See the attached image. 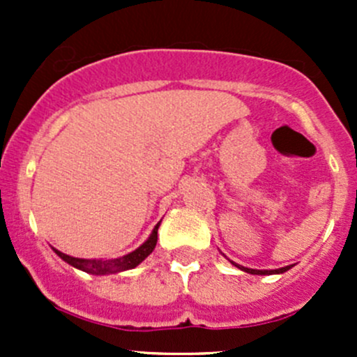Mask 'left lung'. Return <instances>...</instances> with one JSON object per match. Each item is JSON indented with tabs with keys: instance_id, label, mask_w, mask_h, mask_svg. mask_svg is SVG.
I'll list each match as a JSON object with an SVG mask.
<instances>
[{
	"instance_id": "8db88e82",
	"label": "left lung",
	"mask_w": 357,
	"mask_h": 357,
	"mask_svg": "<svg viewBox=\"0 0 357 357\" xmlns=\"http://www.w3.org/2000/svg\"><path fill=\"white\" fill-rule=\"evenodd\" d=\"M229 262H231L233 266H236L238 269H242V271L250 273V275H282V273L289 271V269L291 268V266H285V268H280V269H252V268H245V266L236 264V262H233V261H229Z\"/></svg>"
}]
</instances>
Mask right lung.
<instances>
[{
  "label": "right lung",
  "instance_id": "add662e5",
  "mask_svg": "<svg viewBox=\"0 0 357 357\" xmlns=\"http://www.w3.org/2000/svg\"><path fill=\"white\" fill-rule=\"evenodd\" d=\"M160 222H157L153 231L150 233V236L146 238L145 243H142L136 250L129 252V254L122 255V257L117 259H79V257H72V255L63 254V252L55 250V254L59 255L60 259L70 264L72 268L81 269V271L89 273V275H96V276H103V275H114V273H121V271H128V269L136 268L138 264H142L146 257L153 252V248L157 245V231Z\"/></svg>",
  "mask_w": 357,
  "mask_h": 357
}]
</instances>
